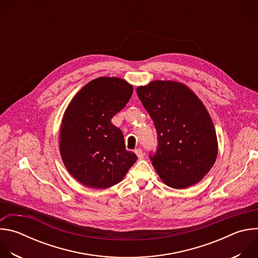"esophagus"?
<instances>
[{"label": "esophagus", "instance_id": "obj_1", "mask_svg": "<svg viewBox=\"0 0 258 258\" xmlns=\"http://www.w3.org/2000/svg\"><path fill=\"white\" fill-rule=\"evenodd\" d=\"M135 153H136V155L138 156L139 159H143L144 158V153H143V151L141 149H136Z\"/></svg>", "mask_w": 258, "mask_h": 258}]
</instances>
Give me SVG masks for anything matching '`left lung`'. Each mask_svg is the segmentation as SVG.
<instances>
[{
  "label": "left lung",
  "mask_w": 258,
  "mask_h": 258,
  "mask_svg": "<svg viewBox=\"0 0 258 258\" xmlns=\"http://www.w3.org/2000/svg\"><path fill=\"white\" fill-rule=\"evenodd\" d=\"M137 94L157 132V151L150 158L161 180L174 189L199 182L218 151L215 128L202 101L174 81H153L138 87Z\"/></svg>",
  "instance_id": "left-lung-1"
}]
</instances>
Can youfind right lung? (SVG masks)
Returning <instances> with one entry per match:
<instances>
[{
    "mask_svg": "<svg viewBox=\"0 0 258 258\" xmlns=\"http://www.w3.org/2000/svg\"><path fill=\"white\" fill-rule=\"evenodd\" d=\"M133 90L122 79L98 78L83 87L65 110L60 155L67 171L88 188L116 185L137 161V155L125 150L122 132L111 123Z\"/></svg>",
    "mask_w": 258,
    "mask_h": 258,
    "instance_id": "add662e5",
    "label": "right lung"
}]
</instances>
